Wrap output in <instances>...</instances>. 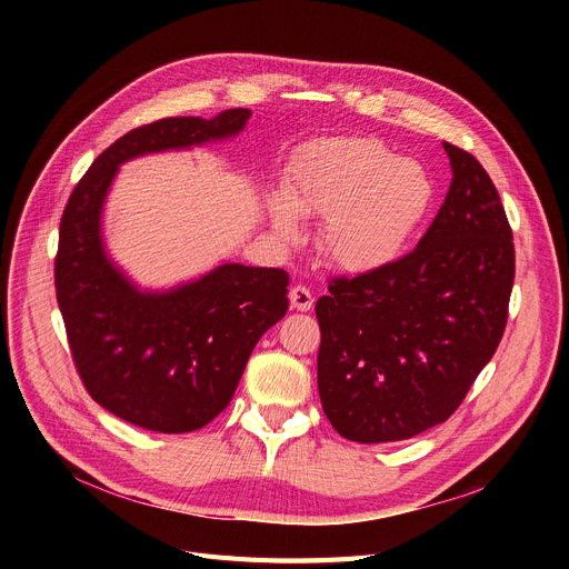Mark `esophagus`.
<instances>
[{
	"instance_id": "esophagus-1",
	"label": "esophagus",
	"mask_w": 569,
	"mask_h": 569,
	"mask_svg": "<svg viewBox=\"0 0 569 569\" xmlns=\"http://www.w3.org/2000/svg\"><path fill=\"white\" fill-rule=\"evenodd\" d=\"M290 307L297 311H309L313 307V295L307 286L290 288Z\"/></svg>"
}]
</instances>
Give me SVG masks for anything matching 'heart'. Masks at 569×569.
Segmentation results:
<instances>
[{"label": "heart", "instance_id": "obj_1", "mask_svg": "<svg viewBox=\"0 0 569 569\" xmlns=\"http://www.w3.org/2000/svg\"><path fill=\"white\" fill-rule=\"evenodd\" d=\"M431 202L433 182L420 161L392 157L376 138H330L297 154L269 217L286 244L300 234L295 214L322 217V258L341 272L369 274L406 251Z\"/></svg>", "mask_w": 569, "mask_h": 569}]
</instances>
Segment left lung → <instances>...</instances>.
<instances>
[{
    "mask_svg": "<svg viewBox=\"0 0 569 569\" xmlns=\"http://www.w3.org/2000/svg\"><path fill=\"white\" fill-rule=\"evenodd\" d=\"M442 147L452 184L417 249L332 279L316 302L320 403L355 442L406 440L445 422L505 332L512 228L482 163Z\"/></svg>",
    "mask_w": 569,
    "mask_h": 569,
    "instance_id": "1",
    "label": "left lung"
}]
</instances>
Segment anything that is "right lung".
Wrapping results in <instances>:
<instances>
[{
	"instance_id": "add662e5",
	"label": "right lung",
	"mask_w": 569,
	"mask_h": 569,
	"mask_svg": "<svg viewBox=\"0 0 569 569\" xmlns=\"http://www.w3.org/2000/svg\"><path fill=\"white\" fill-rule=\"evenodd\" d=\"M251 110L168 117L112 142L73 189L54 258V290L76 369L112 415L159 433L202 429L230 403L258 339L288 311V274L223 262L170 290H142L103 244V204L119 166L228 140Z\"/></svg>"
}]
</instances>
